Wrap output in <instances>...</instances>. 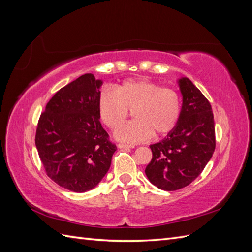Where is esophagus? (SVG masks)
<instances>
[{
  "instance_id": "34e87169",
  "label": "esophagus",
  "mask_w": 252,
  "mask_h": 252,
  "mask_svg": "<svg viewBox=\"0 0 252 252\" xmlns=\"http://www.w3.org/2000/svg\"><path fill=\"white\" fill-rule=\"evenodd\" d=\"M118 147H119V148H134V145L120 143V144H118Z\"/></svg>"
}]
</instances>
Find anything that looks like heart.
Listing matches in <instances>:
<instances>
[{
	"instance_id": "b5f03b06",
	"label": "heart",
	"mask_w": 252,
	"mask_h": 252,
	"mask_svg": "<svg viewBox=\"0 0 252 252\" xmlns=\"http://www.w3.org/2000/svg\"><path fill=\"white\" fill-rule=\"evenodd\" d=\"M136 119L121 127L116 138L124 142H142L152 134L169 133L178 124L181 101L173 89L163 88L150 80H128L116 90L104 88L97 97V110L103 123L116 130L125 123L128 109Z\"/></svg>"
}]
</instances>
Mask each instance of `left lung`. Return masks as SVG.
<instances>
[{"instance_id":"obj_1","label":"left lung","mask_w":252,"mask_h":252,"mask_svg":"<svg viewBox=\"0 0 252 252\" xmlns=\"http://www.w3.org/2000/svg\"><path fill=\"white\" fill-rule=\"evenodd\" d=\"M182 108L178 124L165 139L150 145L152 158L145 173L151 184L173 191L193 182L215 152L211 105L188 78L178 80Z\"/></svg>"}]
</instances>
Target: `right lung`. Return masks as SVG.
<instances>
[{
    "label": "right lung",
    "instance_id": "add662e5",
    "mask_svg": "<svg viewBox=\"0 0 252 252\" xmlns=\"http://www.w3.org/2000/svg\"><path fill=\"white\" fill-rule=\"evenodd\" d=\"M102 85L93 73L81 75L50 98L37 123L35 146L45 171L73 192L94 188L117 150L98 116Z\"/></svg>",
    "mask_w": 252,
    "mask_h": 252
}]
</instances>
